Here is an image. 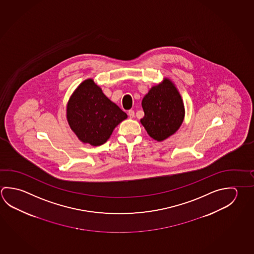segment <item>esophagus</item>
<instances>
[{
  "instance_id": "esophagus-1",
  "label": "esophagus",
  "mask_w": 254,
  "mask_h": 254,
  "mask_svg": "<svg viewBox=\"0 0 254 254\" xmlns=\"http://www.w3.org/2000/svg\"><path fill=\"white\" fill-rule=\"evenodd\" d=\"M128 116L129 118H131V119H133V118H134V112L133 111H132V110H130L128 112Z\"/></svg>"
}]
</instances>
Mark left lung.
<instances>
[{
  "instance_id": "8db88e82",
  "label": "left lung",
  "mask_w": 254,
  "mask_h": 254,
  "mask_svg": "<svg viewBox=\"0 0 254 254\" xmlns=\"http://www.w3.org/2000/svg\"><path fill=\"white\" fill-rule=\"evenodd\" d=\"M144 117L142 125L148 134L158 142L164 141L178 131L185 118L181 95L169 78L152 86L143 97Z\"/></svg>"
}]
</instances>
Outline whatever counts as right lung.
I'll use <instances>...</instances> for the list:
<instances>
[{
    "mask_svg": "<svg viewBox=\"0 0 254 254\" xmlns=\"http://www.w3.org/2000/svg\"><path fill=\"white\" fill-rule=\"evenodd\" d=\"M127 118V113L106 97L92 78L82 82L67 102L68 125L81 142L93 146L107 142Z\"/></svg>",
    "mask_w": 254,
    "mask_h": 254,
    "instance_id": "add662e5",
    "label": "right lung"
}]
</instances>
